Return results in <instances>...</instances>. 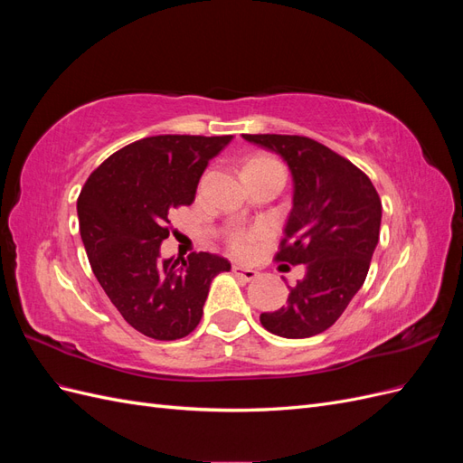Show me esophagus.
I'll return each mask as SVG.
<instances>
[{
	"label": "esophagus",
	"instance_id": "obj_1",
	"mask_svg": "<svg viewBox=\"0 0 463 463\" xmlns=\"http://www.w3.org/2000/svg\"><path fill=\"white\" fill-rule=\"evenodd\" d=\"M233 274L235 276H240V278H243L245 282H250V279H255L257 276H259V272L257 270H253V269H245V266H241V264H233Z\"/></svg>",
	"mask_w": 463,
	"mask_h": 463
}]
</instances>
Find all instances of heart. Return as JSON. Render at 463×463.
Segmentation results:
<instances>
[{
  "label": "heart",
  "instance_id": "obj_1",
  "mask_svg": "<svg viewBox=\"0 0 463 463\" xmlns=\"http://www.w3.org/2000/svg\"><path fill=\"white\" fill-rule=\"evenodd\" d=\"M270 162H274V160H272V158H269V156H264V154H257V156L249 158V160L245 162V165H243V172L250 170V167H259V165L270 164ZM257 237H259L257 233L237 232V233H233V235L230 237V247L235 250V253H245V250L249 249V245L253 243V241L257 240Z\"/></svg>",
  "mask_w": 463,
  "mask_h": 463
}]
</instances>
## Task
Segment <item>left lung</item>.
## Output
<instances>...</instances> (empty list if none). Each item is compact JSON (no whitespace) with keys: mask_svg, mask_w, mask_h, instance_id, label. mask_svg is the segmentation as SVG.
Here are the masks:
<instances>
[{"mask_svg":"<svg viewBox=\"0 0 463 463\" xmlns=\"http://www.w3.org/2000/svg\"><path fill=\"white\" fill-rule=\"evenodd\" d=\"M282 156L293 177V206L278 260L305 264L288 305L260 315L282 338H311L330 328L365 282L381 233L383 204L359 167L299 135H243Z\"/></svg>","mask_w":463,"mask_h":463,"instance_id":"1","label":"left lung"}]
</instances>
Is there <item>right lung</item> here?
<instances>
[{"label":"right lung","mask_w":463,"mask_h":463,"mask_svg":"<svg viewBox=\"0 0 463 463\" xmlns=\"http://www.w3.org/2000/svg\"><path fill=\"white\" fill-rule=\"evenodd\" d=\"M232 135H158L123 146L87 179L77 201L92 272L129 325L154 340L185 338L203 317L210 282L228 259H160L170 216L194 201L199 179Z\"/></svg>","instance_id":"1"}]
</instances>
